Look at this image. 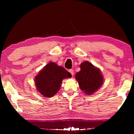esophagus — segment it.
I'll use <instances>...</instances> for the list:
<instances>
[{
	"label": "esophagus",
	"instance_id": "esophagus-1",
	"mask_svg": "<svg viewBox=\"0 0 134 134\" xmlns=\"http://www.w3.org/2000/svg\"><path fill=\"white\" fill-rule=\"evenodd\" d=\"M69 71L70 72V73L71 74L72 76L74 75V70H72V69H70V70H69Z\"/></svg>",
	"mask_w": 134,
	"mask_h": 134
}]
</instances>
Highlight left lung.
<instances>
[{
	"instance_id": "8db88e82",
	"label": "left lung",
	"mask_w": 134,
	"mask_h": 134,
	"mask_svg": "<svg viewBox=\"0 0 134 134\" xmlns=\"http://www.w3.org/2000/svg\"><path fill=\"white\" fill-rule=\"evenodd\" d=\"M80 67V71L75 75L79 87L86 94H92L103 84V77L100 70L87 61L81 63Z\"/></svg>"
}]
</instances>
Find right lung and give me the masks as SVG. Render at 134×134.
<instances>
[{"label": "right lung", "instance_id": "obj_1", "mask_svg": "<svg viewBox=\"0 0 134 134\" xmlns=\"http://www.w3.org/2000/svg\"><path fill=\"white\" fill-rule=\"evenodd\" d=\"M71 77V73L64 68L50 62L35 77V85L38 91L43 96L51 97L60 90L63 79Z\"/></svg>", "mask_w": 134, "mask_h": 134}]
</instances>
